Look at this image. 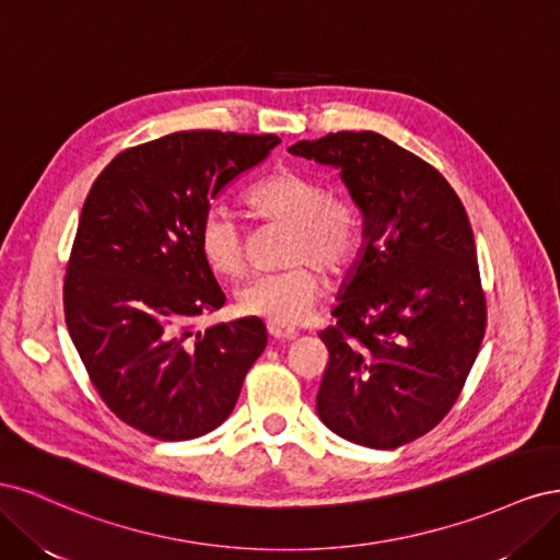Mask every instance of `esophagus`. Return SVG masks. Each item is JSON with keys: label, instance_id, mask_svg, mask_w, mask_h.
Instances as JSON below:
<instances>
[{"label": "esophagus", "instance_id": "1", "mask_svg": "<svg viewBox=\"0 0 560 560\" xmlns=\"http://www.w3.org/2000/svg\"><path fill=\"white\" fill-rule=\"evenodd\" d=\"M268 334L276 338V341H292L296 338V329L294 327H284V325H273V322H268Z\"/></svg>", "mask_w": 560, "mask_h": 560}]
</instances>
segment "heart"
Segmentation results:
<instances>
[{"label":"heart","mask_w":560,"mask_h":560,"mask_svg":"<svg viewBox=\"0 0 560 560\" xmlns=\"http://www.w3.org/2000/svg\"><path fill=\"white\" fill-rule=\"evenodd\" d=\"M245 202L252 217L290 226L282 247V264L290 268L245 280L235 292V306L243 315L261 317L273 325H296L322 294V278L315 270L338 278L358 257V210L352 200L334 196L319 177L294 167H282L254 184ZM198 247L217 276L243 273V229L224 208L214 206L202 214Z\"/></svg>","instance_id":"b5f03b06"}]
</instances>
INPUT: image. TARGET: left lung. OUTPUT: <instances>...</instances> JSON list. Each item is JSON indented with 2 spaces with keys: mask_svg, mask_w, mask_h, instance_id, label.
Here are the masks:
<instances>
[{
  "mask_svg": "<svg viewBox=\"0 0 560 560\" xmlns=\"http://www.w3.org/2000/svg\"><path fill=\"white\" fill-rule=\"evenodd\" d=\"M290 151L338 167L364 219L336 325L319 331L329 364L317 416L352 444L404 446L451 411L486 334L465 206L442 173L378 132H329Z\"/></svg>",
  "mask_w": 560,
  "mask_h": 560,
  "instance_id": "8db88e82",
  "label": "left lung"
}]
</instances>
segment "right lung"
Segmentation results:
<instances>
[{"label":"right lung","instance_id":"1","mask_svg":"<svg viewBox=\"0 0 560 560\" xmlns=\"http://www.w3.org/2000/svg\"><path fill=\"white\" fill-rule=\"evenodd\" d=\"M278 144L276 135H165L121 151L83 202L65 276L67 329L114 416L161 442L222 425L266 348L259 317L194 331L226 301L198 226L217 194Z\"/></svg>","mask_w":560,"mask_h":560}]
</instances>
